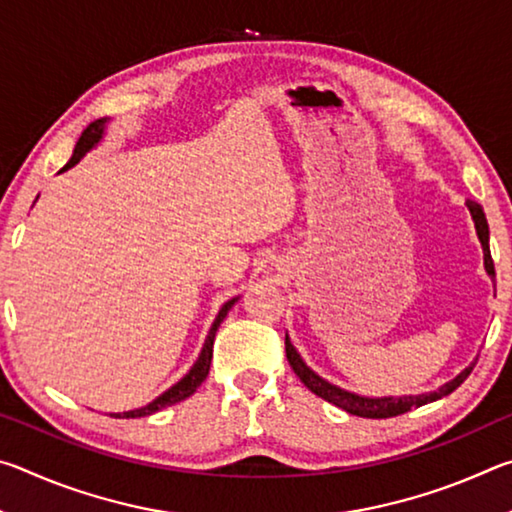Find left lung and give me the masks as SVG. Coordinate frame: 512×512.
Instances as JSON below:
<instances>
[{
  "label": "left lung",
  "mask_w": 512,
  "mask_h": 512,
  "mask_svg": "<svg viewBox=\"0 0 512 512\" xmlns=\"http://www.w3.org/2000/svg\"><path fill=\"white\" fill-rule=\"evenodd\" d=\"M465 205L472 214L476 235H479V241H481L485 273L490 275V280H495V262H492V255H490V230H488V221H485L483 207L474 201H465ZM284 348H287V359L291 363L293 372H296L302 384H305L311 393H316L318 397H323V400H327L334 406H339V409H343V411L359 415V418H393V415H402L411 409H418V406H422V404L436 402V400H440V397L454 393L474 368V363H470V366H467L461 375H456L452 381H447V384H443L438 391H433V393L402 395V397H363V395L345 391V388L329 384L327 379L316 375V372L311 370L305 361H302L298 350L293 348L289 336L284 339Z\"/></svg>",
  "instance_id": "left-lung-1"
}]
</instances>
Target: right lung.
Instances as JSON below:
<instances>
[{"instance_id": "add662e5", "label": "right lung", "mask_w": 512, "mask_h": 512, "mask_svg": "<svg viewBox=\"0 0 512 512\" xmlns=\"http://www.w3.org/2000/svg\"><path fill=\"white\" fill-rule=\"evenodd\" d=\"M106 124H108V117H103V119L92 121V124H90L88 128H85V131H83L81 137H79V142H76V146H74L72 158H69V162H67L65 167L60 169V171H67V169H72L74 164H79L83 155L88 153V151H92L94 146H97V144L103 140V133H106ZM237 300H239V298H232V300H228V302H225V305L221 307L219 316L214 318V323H212V327H210V334H207V339H205V343H203V350H201V354H198L196 363L192 366V370H189L187 375L178 381V384H173V386L169 388V391H164L160 397H155V400H153L151 404L142 406V409L126 411V413H112V415H115V418H144V415H151V413L160 411V409H167V406L183 402V400H187L189 395H194L196 388L201 386L203 381H205L207 372H210L216 329H219V325L223 323V318L228 316V311L232 309V305H235Z\"/></svg>"}]
</instances>
